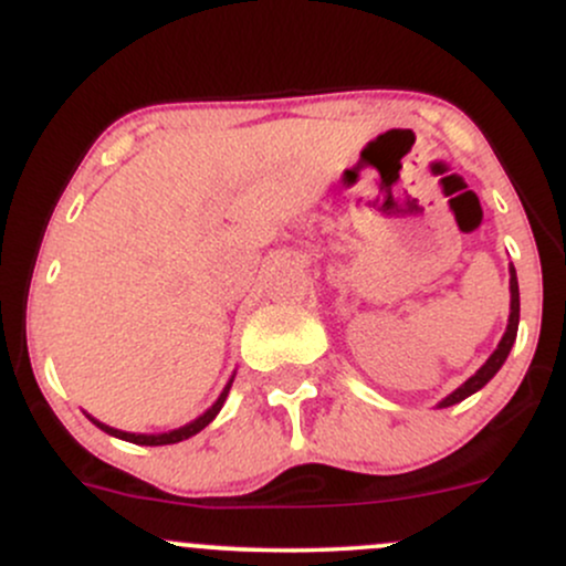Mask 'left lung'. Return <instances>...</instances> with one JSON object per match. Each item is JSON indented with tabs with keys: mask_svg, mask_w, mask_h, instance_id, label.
Here are the masks:
<instances>
[{
	"mask_svg": "<svg viewBox=\"0 0 566 566\" xmlns=\"http://www.w3.org/2000/svg\"><path fill=\"white\" fill-rule=\"evenodd\" d=\"M518 307H522V304H518V281H516V270H513V264H511V315H507V328H505L503 339H500L497 350L489 355L486 364L481 366L479 371H475L471 379H465V382L457 387L454 392H449V396L443 398V401H438V409H447V406H454V403L465 401L468 396H473V392H479L481 387H484V385L489 382V379H492L494 374L500 371V366L505 364L507 353H511L513 342H516V332H518Z\"/></svg>",
	"mask_w": 566,
	"mask_h": 566,
	"instance_id": "left-lung-1",
	"label": "left lung"
}]
</instances>
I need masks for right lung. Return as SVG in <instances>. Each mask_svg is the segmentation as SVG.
<instances>
[{"mask_svg":"<svg viewBox=\"0 0 566 566\" xmlns=\"http://www.w3.org/2000/svg\"><path fill=\"white\" fill-rule=\"evenodd\" d=\"M232 379H234V374L230 377V382L224 385V390H221V396L216 398V401H213L211 409L202 411V415L198 417V420H192V422L181 424V428H176V430H168V433H128V430L109 428V424L98 422V420H95V417H91V415H87V420H91V422L95 424V428L104 430V433H109V436H114V438H123V441L138 443V447H165V443H179V441H187V438H192L195 433H200V430L206 428V424H211V422L216 420V415H219L221 406H224L227 396H230Z\"/></svg>","mask_w":566,"mask_h":566,"instance_id":"1","label":"right lung"}]
</instances>
